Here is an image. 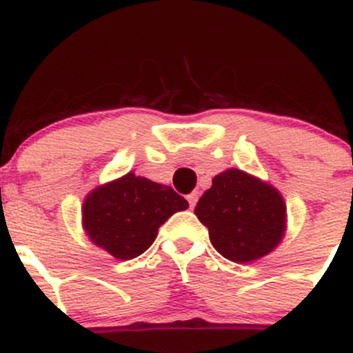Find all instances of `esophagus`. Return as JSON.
Wrapping results in <instances>:
<instances>
[{
  "label": "esophagus",
  "mask_w": 353,
  "mask_h": 353,
  "mask_svg": "<svg viewBox=\"0 0 353 353\" xmlns=\"http://www.w3.org/2000/svg\"><path fill=\"white\" fill-rule=\"evenodd\" d=\"M198 201V191H193V193L188 194V203H190V208H194Z\"/></svg>",
  "instance_id": "34e87169"
}]
</instances>
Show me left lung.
<instances>
[{"instance_id":"1","label":"left lung","mask_w":353,"mask_h":353,"mask_svg":"<svg viewBox=\"0 0 353 353\" xmlns=\"http://www.w3.org/2000/svg\"><path fill=\"white\" fill-rule=\"evenodd\" d=\"M194 214L222 256L245 263L268 255L281 241L286 207L272 186L229 169L212 179Z\"/></svg>"}]
</instances>
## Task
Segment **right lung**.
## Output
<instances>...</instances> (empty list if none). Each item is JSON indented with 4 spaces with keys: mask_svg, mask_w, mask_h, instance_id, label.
Returning <instances> with one entry per match:
<instances>
[{
    "mask_svg": "<svg viewBox=\"0 0 353 353\" xmlns=\"http://www.w3.org/2000/svg\"><path fill=\"white\" fill-rule=\"evenodd\" d=\"M188 201L170 186L128 176L94 190L82 205L88 236L121 260L141 255L155 241L159 228Z\"/></svg>",
    "mask_w": 353,
    "mask_h": 353,
    "instance_id": "obj_1",
    "label": "right lung"
}]
</instances>
